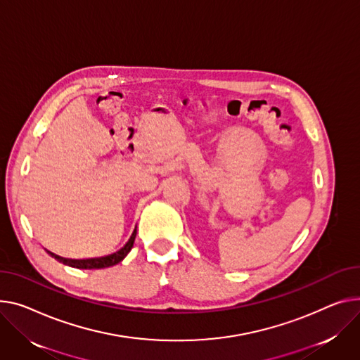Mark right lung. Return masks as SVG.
Listing matches in <instances>:
<instances>
[{"mask_svg": "<svg viewBox=\"0 0 360 360\" xmlns=\"http://www.w3.org/2000/svg\"><path fill=\"white\" fill-rule=\"evenodd\" d=\"M134 238H136V229L134 231L131 233L130 238L126 242V245L118 249L117 252L111 253V255H107V256H103V257H94V259H65V257H60L52 252H49L55 259H58L59 262L65 263V265L68 266H72V268H78V269H103V268H110V266H114L117 265V263L122 262L127 253L131 250L133 248V243H134Z\"/></svg>", "mask_w": 360, "mask_h": 360, "instance_id": "add662e5", "label": "right lung"}]
</instances>
